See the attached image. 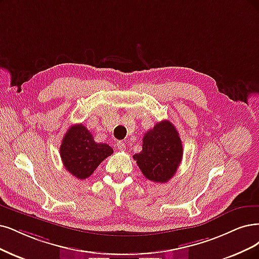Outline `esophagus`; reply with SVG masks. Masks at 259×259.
Masks as SVG:
<instances>
[{
	"instance_id": "obj_1",
	"label": "esophagus",
	"mask_w": 259,
	"mask_h": 259,
	"mask_svg": "<svg viewBox=\"0 0 259 259\" xmlns=\"http://www.w3.org/2000/svg\"><path fill=\"white\" fill-rule=\"evenodd\" d=\"M116 146L119 150H124V149H126V143H124L123 141H119V142H117Z\"/></svg>"
}]
</instances>
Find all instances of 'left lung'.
<instances>
[{
  "label": "left lung",
  "instance_id": "obj_1",
  "mask_svg": "<svg viewBox=\"0 0 259 259\" xmlns=\"http://www.w3.org/2000/svg\"><path fill=\"white\" fill-rule=\"evenodd\" d=\"M142 148L133 159L143 175L154 183H167L183 160V144L174 124L168 120L156 123L145 133Z\"/></svg>",
  "mask_w": 259,
  "mask_h": 259
}]
</instances>
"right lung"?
<instances>
[{
  "instance_id": "right-lung-1",
  "label": "right lung",
  "mask_w": 259,
  "mask_h": 259,
  "mask_svg": "<svg viewBox=\"0 0 259 259\" xmlns=\"http://www.w3.org/2000/svg\"><path fill=\"white\" fill-rule=\"evenodd\" d=\"M60 154L66 169L82 180L90 177L113 149L104 143H96L88 128L78 123L65 133Z\"/></svg>"
}]
</instances>
